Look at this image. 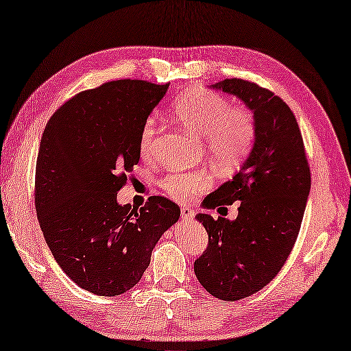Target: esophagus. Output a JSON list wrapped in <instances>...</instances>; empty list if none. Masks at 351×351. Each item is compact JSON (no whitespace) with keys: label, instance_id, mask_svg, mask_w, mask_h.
<instances>
[{"label":"esophagus","instance_id":"obj_1","mask_svg":"<svg viewBox=\"0 0 351 351\" xmlns=\"http://www.w3.org/2000/svg\"><path fill=\"white\" fill-rule=\"evenodd\" d=\"M180 215L183 220H191V218H194V210L188 206H184V208H182Z\"/></svg>","mask_w":351,"mask_h":351}]
</instances>
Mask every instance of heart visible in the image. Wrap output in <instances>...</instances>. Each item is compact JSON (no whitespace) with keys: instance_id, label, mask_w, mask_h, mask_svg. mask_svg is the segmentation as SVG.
Returning <instances> with one entry per match:
<instances>
[{"instance_id":"obj_1","label":"heart","mask_w":351,"mask_h":351,"mask_svg":"<svg viewBox=\"0 0 351 351\" xmlns=\"http://www.w3.org/2000/svg\"><path fill=\"white\" fill-rule=\"evenodd\" d=\"M174 116L184 130L204 137V148L209 157L221 167L240 165L252 149L256 136L255 119L250 111L230 107L228 99L210 90H191L174 102ZM156 134V119L143 122L138 137V149L143 156L151 153ZM213 184L208 171L174 173L162 178L165 193L177 200H188Z\"/></svg>"}]
</instances>
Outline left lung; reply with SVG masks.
Returning <instances> with one entry per match:
<instances>
[{
    "mask_svg": "<svg viewBox=\"0 0 351 351\" xmlns=\"http://www.w3.org/2000/svg\"><path fill=\"white\" fill-rule=\"evenodd\" d=\"M210 88L241 99L256 125L254 148L240 171L203 202L208 209L241 202L238 217H195L209 235L194 263L197 280L215 298L238 301L267 286L292 252L312 177L298 122L281 97L237 77Z\"/></svg>",
    "mask_w": 351,
    "mask_h": 351,
    "instance_id": "left-lung-1",
    "label": "left lung"
}]
</instances>
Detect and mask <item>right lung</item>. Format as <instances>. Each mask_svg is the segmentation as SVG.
Segmentation results:
<instances>
[{
	"mask_svg": "<svg viewBox=\"0 0 351 351\" xmlns=\"http://www.w3.org/2000/svg\"><path fill=\"white\" fill-rule=\"evenodd\" d=\"M168 87L107 82L73 96L45 125L35 174L39 226L64 272L95 295L134 287L157 241L180 217V208L160 195L141 209L117 203L141 158L142 125Z\"/></svg>",
	"mask_w": 351,
	"mask_h": 351,
	"instance_id": "obj_1",
	"label": "right lung"
}]
</instances>
